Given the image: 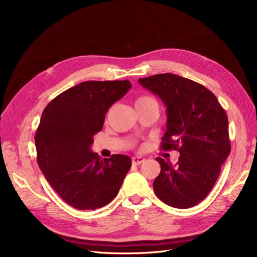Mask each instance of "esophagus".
Masks as SVG:
<instances>
[{"label": "esophagus", "mask_w": 257, "mask_h": 257, "mask_svg": "<svg viewBox=\"0 0 257 257\" xmlns=\"http://www.w3.org/2000/svg\"><path fill=\"white\" fill-rule=\"evenodd\" d=\"M145 161L146 160L143 157H134L133 159H132V164H133V165H139V164H142V163H144Z\"/></svg>", "instance_id": "1"}]
</instances>
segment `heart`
<instances>
[{"label":"heart","instance_id":"1","mask_svg":"<svg viewBox=\"0 0 257 257\" xmlns=\"http://www.w3.org/2000/svg\"><path fill=\"white\" fill-rule=\"evenodd\" d=\"M149 100H153V98H151V97H149V96H141V97L137 98L136 104L146 103V102H149Z\"/></svg>","mask_w":257,"mask_h":257}]
</instances>
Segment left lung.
Masks as SVG:
<instances>
[{"instance_id":"8db88e82","label":"left lung","mask_w":257,"mask_h":257,"mask_svg":"<svg viewBox=\"0 0 257 257\" xmlns=\"http://www.w3.org/2000/svg\"><path fill=\"white\" fill-rule=\"evenodd\" d=\"M138 82L166 107L167 130L161 148L180 152L176 165L157 158L161 173L153 190L163 203L191 208L211 191L230 153L227 115L213 93L193 80L166 73Z\"/></svg>"}]
</instances>
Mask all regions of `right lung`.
I'll list each match as a JSON object with an SVG mask.
<instances>
[{
    "instance_id": "obj_1",
    "label": "right lung",
    "mask_w": 257,
    "mask_h": 257,
    "mask_svg": "<svg viewBox=\"0 0 257 257\" xmlns=\"http://www.w3.org/2000/svg\"><path fill=\"white\" fill-rule=\"evenodd\" d=\"M132 88L128 80L84 81L62 92L46 106L35 133L37 164L65 203L94 210L116 196L132 161L91 151L106 112Z\"/></svg>"
}]
</instances>
